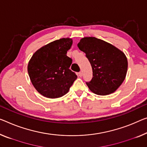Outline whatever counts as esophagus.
Listing matches in <instances>:
<instances>
[{
    "instance_id": "esophagus-1",
    "label": "esophagus",
    "mask_w": 147,
    "mask_h": 147,
    "mask_svg": "<svg viewBox=\"0 0 147 147\" xmlns=\"http://www.w3.org/2000/svg\"><path fill=\"white\" fill-rule=\"evenodd\" d=\"M78 75H79V76L80 77H82V76H83V74H82V72H79L78 73Z\"/></svg>"
}]
</instances>
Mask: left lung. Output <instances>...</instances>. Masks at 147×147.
Returning <instances> with one entry per match:
<instances>
[{
    "instance_id": "left-lung-1",
    "label": "left lung",
    "mask_w": 147,
    "mask_h": 147,
    "mask_svg": "<svg viewBox=\"0 0 147 147\" xmlns=\"http://www.w3.org/2000/svg\"><path fill=\"white\" fill-rule=\"evenodd\" d=\"M78 47L85 53L92 67V78L86 82L89 89L98 95L116 91L127 74L125 54L105 40L92 37L82 38Z\"/></svg>"
}]
</instances>
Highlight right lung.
I'll list each match as a JSON object with an SVG mask.
<instances>
[{
  "label": "right lung",
  "instance_id": "add662e5",
  "mask_svg": "<svg viewBox=\"0 0 147 147\" xmlns=\"http://www.w3.org/2000/svg\"><path fill=\"white\" fill-rule=\"evenodd\" d=\"M72 42L69 38L56 40L37 50L29 60V76L42 96L56 98L65 95L78 78L69 69L72 60L66 55Z\"/></svg>",
  "mask_w": 147,
  "mask_h": 147
}]
</instances>
